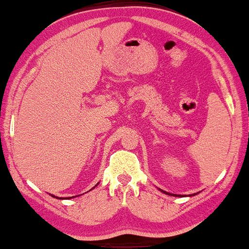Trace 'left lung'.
<instances>
[{"instance_id":"8db88e82","label":"left lung","mask_w":249,"mask_h":249,"mask_svg":"<svg viewBox=\"0 0 249 249\" xmlns=\"http://www.w3.org/2000/svg\"><path fill=\"white\" fill-rule=\"evenodd\" d=\"M160 192H163V194H165V195H169V196H174V197H177V195H174V194H170V192H166V191H163V190H160V189H159ZM197 194H194L192 196H196ZM191 196V195H190Z\"/></svg>"}]
</instances>
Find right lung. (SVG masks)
<instances>
[{
  "instance_id": "right-lung-1",
  "label": "right lung",
  "mask_w": 249,
  "mask_h": 249,
  "mask_svg": "<svg viewBox=\"0 0 249 249\" xmlns=\"http://www.w3.org/2000/svg\"><path fill=\"white\" fill-rule=\"evenodd\" d=\"M98 184H99V183H98ZM98 184H96L95 186H98ZM95 186H94V188H95ZM94 188H92L90 190H93ZM51 196H52V195H51ZM52 197H54V196H52ZM74 197H78V196H74ZM74 197H69V199H71V198H74ZM55 198H57V199H64V198H60V197H55Z\"/></svg>"
}]
</instances>
